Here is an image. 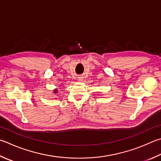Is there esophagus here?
I'll return each mask as SVG.
<instances>
[{
    "label": "esophagus",
    "instance_id": "34e87169",
    "mask_svg": "<svg viewBox=\"0 0 161 161\" xmlns=\"http://www.w3.org/2000/svg\"><path fill=\"white\" fill-rule=\"evenodd\" d=\"M80 79H81V77H80Z\"/></svg>",
    "mask_w": 161,
    "mask_h": 161
}]
</instances>
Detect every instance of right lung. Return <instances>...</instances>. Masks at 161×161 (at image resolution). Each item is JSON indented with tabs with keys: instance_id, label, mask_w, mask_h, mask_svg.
Returning a JSON list of instances; mask_svg holds the SVG:
<instances>
[{
	"instance_id": "obj_1",
	"label": "right lung",
	"mask_w": 161,
	"mask_h": 161,
	"mask_svg": "<svg viewBox=\"0 0 161 161\" xmlns=\"http://www.w3.org/2000/svg\"><path fill=\"white\" fill-rule=\"evenodd\" d=\"M58 92V91H57V89H55V90H54V93H56Z\"/></svg>"
}]
</instances>
